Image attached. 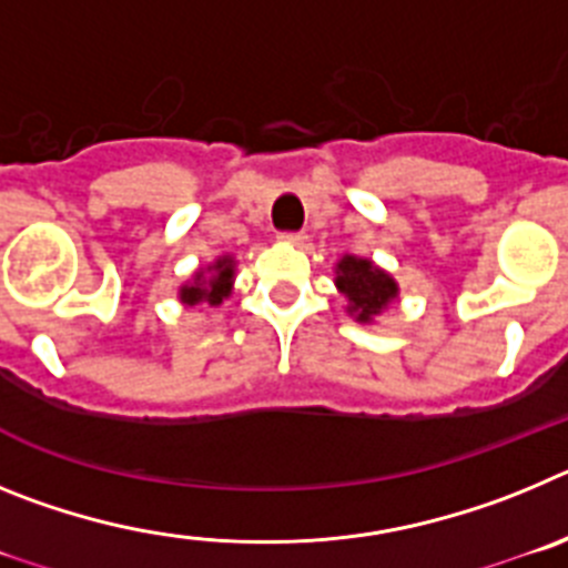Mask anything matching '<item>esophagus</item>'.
I'll return each instance as SVG.
<instances>
[{
    "label": "esophagus",
    "instance_id": "34e87169",
    "mask_svg": "<svg viewBox=\"0 0 568 568\" xmlns=\"http://www.w3.org/2000/svg\"><path fill=\"white\" fill-rule=\"evenodd\" d=\"M278 239H281V241H287V244H301V241L307 239V235L298 233V230H284V233H281Z\"/></svg>",
    "mask_w": 568,
    "mask_h": 568
}]
</instances>
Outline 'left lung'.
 <instances>
[{"label":"left lung","mask_w":568,"mask_h":568,"mask_svg":"<svg viewBox=\"0 0 568 568\" xmlns=\"http://www.w3.org/2000/svg\"><path fill=\"white\" fill-rule=\"evenodd\" d=\"M335 284L349 298V313L358 315V321H373L398 295L395 281L384 270L375 267L373 261L355 258V255H344L338 261Z\"/></svg>","instance_id":"1"}]
</instances>
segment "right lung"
I'll list each match as a JSON object with an SVG mask.
<instances>
[{
  "label": "right lung",
  "instance_id": "obj_1",
  "mask_svg": "<svg viewBox=\"0 0 568 568\" xmlns=\"http://www.w3.org/2000/svg\"><path fill=\"white\" fill-rule=\"evenodd\" d=\"M230 287H233V258L224 255V258H219L210 267L207 278H204V273H199L193 287H182V301L190 304V307L202 304V301H207L210 307H215V304H222L227 298Z\"/></svg>",
  "mask_w": 568,
  "mask_h": 568
}]
</instances>
